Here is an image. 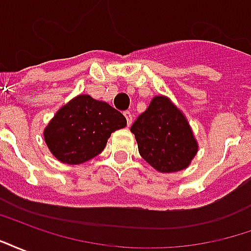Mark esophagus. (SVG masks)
I'll use <instances>...</instances> for the list:
<instances>
[{"label": "esophagus", "instance_id": "34e87169", "mask_svg": "<svg viewBox=\"0 0 251 251\" xmlns=\"http://www.w3.org/2000/svg\"><path fill=\"white\" fill-rule=\"evenodd\" d=\"M124 115H125L126 121H127V126H130L131 122H133V114L130 113V110H126V111H124Z\"/></svg>", "mask_w": 251, "mask_h": 251}]
</instances>
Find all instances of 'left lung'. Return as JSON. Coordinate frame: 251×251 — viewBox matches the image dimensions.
Here are the masks:
<instances>
[{"label": "left lung", "mask_w": 251, "mask_h": 251, "mask_svg": "<svg viewBox=\"0 0 251 251\" xmlns=\"http://www.w3.org/2000/svg\"><path fill=\"white\" fill-rule=\"evenodd\" d=\"M130 131L136 136L141 157L158 172L187 168L198 152L185 117L165 97H154Z\"/></svg>", "instance_id": "1"}]
</instances>
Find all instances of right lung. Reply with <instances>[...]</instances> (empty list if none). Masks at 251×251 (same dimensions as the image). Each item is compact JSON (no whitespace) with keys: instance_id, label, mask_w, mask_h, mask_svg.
Returning <instances> with one entry per match:
<instances>
[{"instance_id":"right-lung-1","label":"right lung","mask_w":251,"mask_h":251,"mask_svg":"<svg viewBox=\"0 0 251 251\" xmlns=\"http://www.w3.org/2000/svg\"><path fill=\"white\" fill-rule=\"evenodd\" d=\"M125 126V117L109 103L79 95L57 111L44 138L59 161L82 164L98 156L111 133Z\"/></svg>"}]
</instances>
